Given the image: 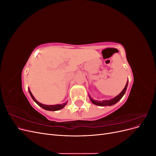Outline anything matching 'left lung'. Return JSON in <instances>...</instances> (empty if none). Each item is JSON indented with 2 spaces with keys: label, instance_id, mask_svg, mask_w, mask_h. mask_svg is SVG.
<instances>
[{
  "label": "left lung",
  "instance_id": "8db88e82",
  "mask_svg": "<svg viewBox=\"0 0 156 156\" xmlns=\"http://www.w3.org/2000/svg\"><path fill=\"white\" fill-rule=\"evenodd\" d=\"M127 84H128V81H127V83L126 84V86L124 87V88L123 89V90H122L119 95L116 96V97H115L114 98L111 99V100H103V101H98V100H94L93 98H91V96H89L90 98V100L92 101V103H94V105H99V106H111L116 104V103L120 101L121 100V98L123 97V96L124 95V94L126 91V89L127 87Z\"/></svg>",
  "mask_w": 156,
  "mask_h": 156
}]
</instances>
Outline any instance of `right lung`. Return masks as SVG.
<instances>
[{
  "mask_svg": "<svg viewBox=\"0 0 156 156\" xmlns=\"http://www.w3.org/2000/svg\"><path fill=\"white\" fill-rule=\"evenodd\" d=\"M29 94L30 96L32 97V100H34L37 105H38L39 106H40L41 108H43L45 110H47V111H58V110H60L62 109V108L64 107V106L67 104L68 101H66V103H64L63 104H57V105H44V104H42V103H40L37 101L35 98L34 97V96L32 95V94L31 93L30 89L29 88Z\"/></svg>",
  "mask_w": 156,
  "mask_h": 156,
  "instance_id": "right-lung-1",
  "label": "right lung"
}]
</instances>
